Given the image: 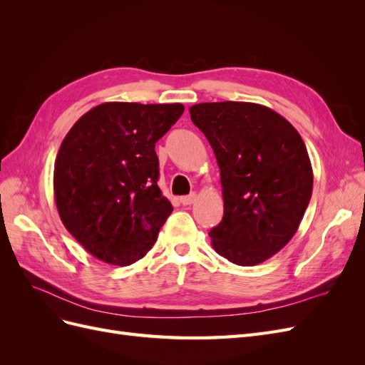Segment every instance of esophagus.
Returning a JSON list of instances; mask_svg holds the SVG:
<instances>
[{
	"label": "esophagus",
	"instance_id": "34e87169",
	"mask_svg": "<svg viewBox=\"0 0 365 365\" xmlns=\"http://www.w3.org/2000/svg\"><path fill=\"white\" fill-rule=\"evenodd\" d=\"M181 204L182 205H192L195 201H196V193H190V195H187V196H181Z\"/></svg>",
	"mask_w": 365,
	"mask_h": 365
}]
</instances>
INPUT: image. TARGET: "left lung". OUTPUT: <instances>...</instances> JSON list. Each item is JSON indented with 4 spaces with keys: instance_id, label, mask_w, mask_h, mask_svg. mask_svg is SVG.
<instances>
[{
    "instance_id": "obj_1",
    "label": "left lung",
    "mask_w": 365,
    "mask_h": 365,
    "mask_svg": "<svg viewBox=\"0 0 365 365\" xmlns=\"http://www.w3.org/2000/svg\"><path fill=\"white\" fill-rule=\"evenodd\" d=\"M189 111L220 169L224 217L208 233L215 251L240 267L268 260L297 233L312 196L300 134L259 103H197Z\"/></svg>"
}]
</instances>
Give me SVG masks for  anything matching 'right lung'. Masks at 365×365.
<instances>
[{"label": "right lung", "mask_w": 365, "mask_h": 365, "mask_svg": "<svg viewBox=\"0 0 365 365\" xmlns=\"http://www.w3.org/2000/svg\"><path fill=\"white\" fill-rule=\"evenodd\" d=\"M184 113L181 103L106 102L76 121L54 161L62 224L98 260H140L173 212L158 181L155 143Z\"/></svg>", "instance_id": "1"}]
</instances>
